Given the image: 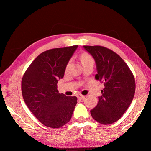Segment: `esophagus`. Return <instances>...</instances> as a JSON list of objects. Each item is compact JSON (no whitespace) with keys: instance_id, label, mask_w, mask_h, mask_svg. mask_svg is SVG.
<instances>
[{"instance_id":"1","label":"esophagus","mask_w":151,"mask_h":151,"mask_svg":"<svg viewBox=\"0 0 151 151\" xmlns=\"http://www.w3.org/2000/svg\"><path fill=\"white\" fill-rule=\"evenodd\" d=\"M85 95H82V94H80V95L78 96V99H81V100H83V99H85Z\"/></svg>"}]
</instances>
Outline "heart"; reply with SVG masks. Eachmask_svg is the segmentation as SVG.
<instances>
[{"instance_id": "obj_1", "label": "heart", "mask_w": 151, "mask_h": 151, "mask_svg": "<svg viewBox=\"0 0 151 151\" xmlns=\"http://www.w3.org/2000/svg\"><path fill=\"white\" fill-rule=\"evenodd\" d=\"M80 60L81 61L83 65H85L86 64L88 63H94V58L92 56L89 54L88 52H84L82 53L80 56ZM70 66V62H68L67 64H66V70H67L68 69Z\"/></svg>"}]
</instances>
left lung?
Wrapping results in <instances>:
<instances>
[{
	"label": "left lung",
	"mask_w": 151,
	"mask_h": 151,
	"mask_svg": "<svg viewBox=\"0 0 151 151\" xmlns=\"http://www.w3.org/2000/svg\"><path fill=\"white\" fill-rule=\"evenodd\" d=\"M83 47L96 62L95 78L104 85L98 104L91 111V116L101 124H112L123 115L132 103L136 88L134 75L122 58L109 48Z\"/></svg>",
	"instance_id": "1"
}]
</instances>
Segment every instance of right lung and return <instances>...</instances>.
I'll list each match as a JSON object with an SVG mask.
<instances>
[{
  "instance_id": "add662e5",
  "label": "right lung",
  "mask_w": 151,
  "mask_h": 151,
  "mask_svg": "<svg viewBox=\"0 0 151 151\" xmlns=\"http://www.w3.org/2000/svg\"><path fill=\"white\" fill-rule=\"evenodd\" d=\"M78 45L52 48L40 54L30 64L22 78L24 103L45 126L57 129L70 121L77 103L76 96L60 94L58 79L63 78L66 64Z\"/></svg>"
}]
</instances>
